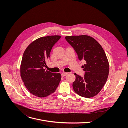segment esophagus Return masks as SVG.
I'll list each match as a JSON object with an SVG mask.
<instances>
[{"instance_id":"esophagus-1","label":"esophagus","mask_w":128,"mask_h":128,"mask_svg":"<svg viewBox=\"0 0 128 128\" xmlns=\"http://www.w3.org/2000/svg\"><path fill=\"white\" fill-rule=\"evenodd\" d=\"M67 74H68V73L63 72V73H62L61 74V76H62V77H64V76H66Z\"/></svg>"}]
</instances>
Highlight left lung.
I'll return each instance as SVG.
<instances>
[{
	"label": "left lung",
	"mask_w": 128,
	"mask_h": 128,
	"mask_svg": "<svg viewBox=\"0 0 128 128\" xmlns=\"http://www.w3.org/2000/svg\"><path fill=\"white\" fill-rule=\"evenodd\" d=\"M67 42L73 47L80 60L86 64L82 66L83 77L76 73L72 86L78 95L89 98L96 95L106 84L110 70L106 53L99 43L88 36H67Z\"/></svg>",
	"instance_id": "1"
}]
</instances>
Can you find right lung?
<instances>
[{"label":"right lung","instance_id":"obj_1","mask_svg":"<svg viewBox=\"0 0 128 128\" xmlns=\"http://www.w3.org/2000/svg\"><path fill=\"white\" fill-rule=\"evenodd\" d=\"M60 36L42 37L31 43L24 51L21 62L20 76L27 89L40 98L56 91L61 80L60 73L45 70L46 61Z\"/></svg>","mask_w":128,"mask_h":128}]
</instances>
